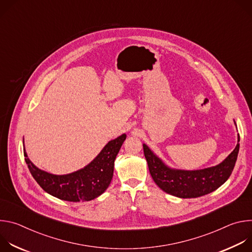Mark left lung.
Returning <instances> with one entry per match:
<instances>
[{"instance_id":"8db88e82","label":"left lung","mask_w":252,"mask_h":252,"mask_svg":"<svg viewBox=\"0 0 252 252\" xmlns=\"http://www.w3.org/2000/svg\"><path fill=\"white\" fill-rule=\"evenodd\" d=\"M237 140L239 141V134ZM142 147L154 182L164 192L181 198H195L218 189L230 176L239 152L237 143L233 152L220 164L185 170L167 166L146 143Z\"/></svg>"}]
</instances>
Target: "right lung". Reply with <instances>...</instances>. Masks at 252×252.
Masks as SVG:
<instances>
[{
  "label": "right lung",
  "mask_w": 252,
  "mask_h": 252,
  "mask_svg": "<svg viewBox=\"0 0 252 252\" xmlns=\"http://www.w3.org/2000/svg\"><path fill=\"white\" fill-rule=\"evenodd\" d=\"M126 138L124 133L110 140L88 165L67 174L57 175L40 169L29 159L25 148L24 156L34 181L46 192L66 201H89L102 194L109 188L116 158Z\"/></svg>",
  "instance_id": "obj_1"
}]
</instances>
